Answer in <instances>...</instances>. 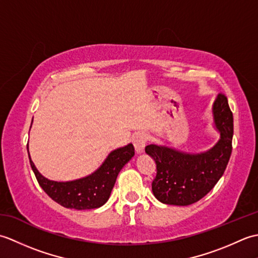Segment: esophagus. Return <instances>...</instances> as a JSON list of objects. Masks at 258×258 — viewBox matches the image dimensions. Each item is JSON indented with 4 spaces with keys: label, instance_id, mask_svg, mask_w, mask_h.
Wrapping results in <instances>:
<instances>
[{
    "label": "esophagus",
    "instance_id": "1",
    "mask_svg": "<svg viewBox=\"0 0 258 258\" xmlns=\"http://www.w3.org/2000/svg\"><path fill=\"white\" fill-rule=\"evenodd\" d=\"M147 139H149V136H147V134L144 133V132H141V133H138V134L134 135L133 144H134L136 152H138V153H143L144 152Z\"/></svg>",
    "mask_w": 258,
    "mask_h": 258
}]
</instances>
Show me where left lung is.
<instances>
[{"label":"left lung","instance_id":"obj_1","mask_svg":"<svg viewBox=\"0 0 258 258\" xmlns=\"http://www.w3.org/2000/svg\"><path fill=\"white\" fill-rule=\"evenodd\" d=\"M212 111L221 138L208 151L194 154L155 144L145 147L156 163L153 194L164 204L187 206L196 203L210 193L225 172L232 154L234 132L227 97L218 94Z\"/></svg>","mask_w":258,"mask_h":258}]
</instances>
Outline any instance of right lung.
<instances>
[{
  "mask_svg": "<svg viewBox=\"0 0 258 258\" xmlns=\"http://www.w3.org/2000/svg\"><path fill=\"white\" fill-rule=\"evenodd\" d=\"M133 156L134 146L128 144L109 153L102 165L89 176L70 182H55L37 171L29 153L31 167L43 190L59 205L74 210H92L105 204L119 171Z\"/></svg>",
  "mask_w": 258,
  "mask_h": 258,
  "instance_id": "right-lung-1",
  "label": "right lung"
}]
</instances>
